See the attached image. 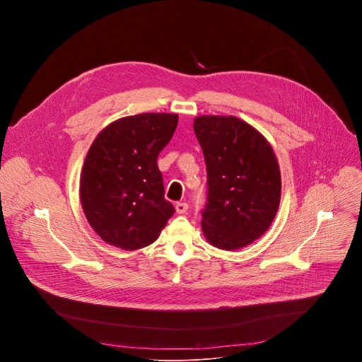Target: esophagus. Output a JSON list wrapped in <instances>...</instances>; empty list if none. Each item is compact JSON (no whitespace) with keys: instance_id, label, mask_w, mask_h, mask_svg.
Here are the masks:
<instances>
[{"instance_id":"34e87169","label":"esophagus","mask_w":362,"mask_h":362,"mask_svg":"<svg viewBox=\"0 0 362 362\" xmlns=\"http://www.w3.org/2000/svg\"><path fill=\"white\" fill-rule=\"evenodd\" d=\"M175 208H176V212L179 215H182V214H185L187 211V204L185 202H179V203L175 204Z\"/></svg>"}]
</instances>
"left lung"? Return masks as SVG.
I'll list each match as a JSON object with an SVG mask.
<instances>
[{
  "instance_id": "obj_1",
  "label": "left lung",
  "mask_w": 362,
  "mask_h": 362,
  "mask_svg": "<svg viewBox=\"0 0 362 362\" xmlns=\"http://www.w3.org/2000/svg\"><path fill=\"white\" fill-rule=\"evenodd\" d=\"M194 134L208 172L202 230L212 246L236 250L261 238L281 202V170L262 133L235 116H199Z\"/></svg>"
}]
</instances>
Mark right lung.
<instances>
[{
	"label": "right lung",
	"mask_w": 362,
	"mask_h": 362,
	"mask_svg": "<svg viewBox=\"0 0 362 362\" xmlns=\"http://www.w3.org/2000/svg\"><path fill=\"white\" fill-rule=\"evenodd\" d=\"M177 115L122 117L91 143L80 176L87 222L109 245L136 250L156 240L175 214L165 199L158 156L170 141Z\"/></svg>",
	"instance_id": "right-lung-1"
}]
</instances>
